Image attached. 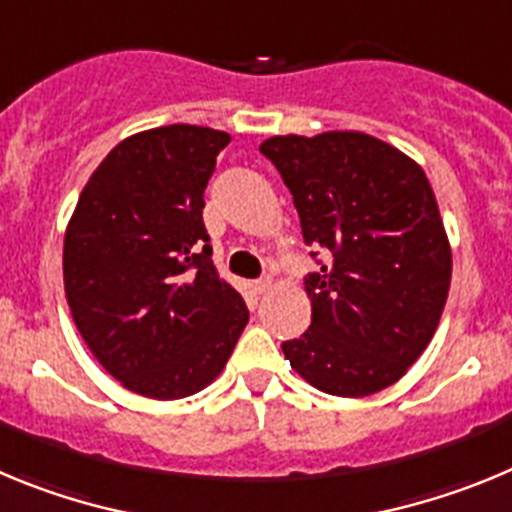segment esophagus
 Instances as JSON below:
<instances>
[{
    "instance_id": "obj_1",
    "label": "esophagus",
    "mask_w": 512,
    "mask_h": 512,
    "mask_svg": "<svg viewBox=\"0 0 512 512\" xmlns=\"http://www.w3.org/2000/svg\"><path fill=\"white\" fill-rule=\"evenodd\" d=\"M270 288H273V280H270V278H262V280H255V283H252V290H255L257 296L267 293Z\"/></svg>"
}]
</instances>
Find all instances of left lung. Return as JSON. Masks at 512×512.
Segmentation results:
<instances>
[{"instance_id": "8db88e82", "label": "left lung", "mask_w": 512, "mask_h": 512, "mask_svg": "<svg viewBox=\"0 0 512 512\" xmlns=\"http://www.w3.org/2000/svg\"><path fill=\"white\" fill-rule=\"evenodd\" d=\"M293 193L311 257V326L283 342L313 388L365 398L428 347L451 283V247L426 173L365 132L278 135L260 145Z\"/></svg>"}]
</instances>
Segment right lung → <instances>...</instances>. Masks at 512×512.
I'll use <instances>...</instances> for the list:
<instances>
[{"label": "right lung", "instance_id": "right-lung-1", "mask_svg": "<svg viewBox=\"0 0 512 512\" xmlns=\"http://www.w3.org/2000/svg\"><path fill=\"white\" fill-rule=\"evenodd\" d=\"M227 132L168 124L101 160L63 242L78 334L124 388L155 400L199 393L224 370L250 311L219 278L204 191Z\"/></svg>", "mask_w": 512, "mask_h": 512}]
</instances>
